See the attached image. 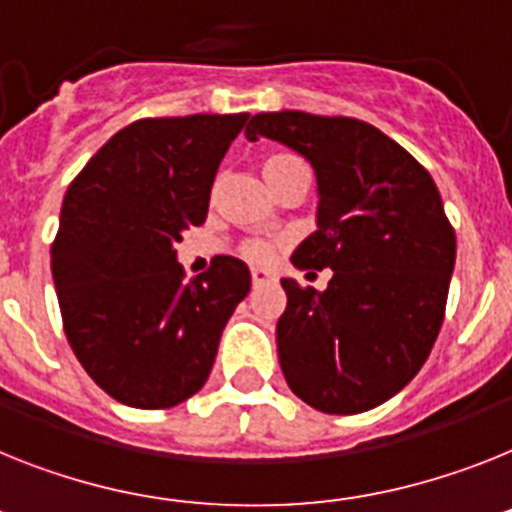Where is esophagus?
<instances>
[{
	"label": "esophagus",
	"instance_id": "1",
	"mask_svg": "<svg viewBox=\"0 0 512 512\" xmlns=\"http://www.w3.org/2000/svg\"><path fill=\"white\" fill-rule=\"evenodd\" d=\"M252 281L263 283V281H276V273L265 268H252Z\"/></svg>",
	"mask_w": 512,
	"mask_h": 512
}]
</instances>
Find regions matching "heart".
Segmentation results:
<instances>
[{
	"mask_svg": "<svg viewBox=\"0 0 512 512\" xmlns=\"http://www.w3.org/2000/svg\"><path fill=\"white\" fill-rule=\"evenodd\" d=\"M296 161H299V158L291 156V153H268V156L263 158V176L268 179V176L278 174V171L286 169V166H291V163ZM242 255L247 257L249 263L263 265L273 257V244L265 242V239H249L242 247Z\"/></svg>",
	"mask_w": 512,
	"mask_h": 512,
	"instance_id": "heart-1",
	"label": "heart"
}]
</instances>
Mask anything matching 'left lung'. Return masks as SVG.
<instances>
[{"label":"left lung","mask_w":512,"mask_h":512,"mask_svg":"<svg viewBox=\"0 0 512 512\" xmlns=\"http://www.w3.org/2000/svg\"><path fill=\"white\" fill-rule=\"evenodd\" d=\"M270 137L317 174V231L291 263L333 270L328 289L283 278L278 362L294 395L322 414L375 409L427 362L445 320L455 231L435 179L409 150L351 117L255 114L247 140Z\"/></svg>","instance_id":"8db88e82"}]
</instances>
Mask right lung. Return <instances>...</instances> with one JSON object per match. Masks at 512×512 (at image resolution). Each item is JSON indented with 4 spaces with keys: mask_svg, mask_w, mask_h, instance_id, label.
Returning a JSON list of instances; mask_svg holds the SVG:
<instances>
[{
    "mask_svg": "<svg viewBox=\"0 0 512 512\" xmlns=\"http://www.w3.org/2000/svg\"><path fill=\"white\" fill-rule=\"evenodd\" d=\"M249 114L137 119L64 195L51 276L64 336L98 388L135 409H171L203 388L249 268L213 257L184 281L176 244L205 223L218 163Z\"/></svg>",
    "mask_w": 512,
    "mask_h": 512,
    "instance_id": "right-lung-1",
    "label": "right lung"
}]
</instances>
